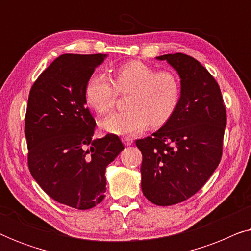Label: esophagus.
<instances>
[{
    "instance_id": "34e87169",
    "label": "esophagus",
    "mask_w": 251,
    "mask_h": 251,
    "mask_svg": "<svg viewBox=\"0 0 251 251\" xmlns=\"http://www.w3.org/2000/svg\"><path fill=\"white\" fill-rule=\"evenodd\" d=\"M122 142L125 143V145L128 146V145H131V144L133 143V139L129 136H125V137H122Z\"/></svg>"
}]
</instances>
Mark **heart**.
Listing matches in <instances>:
<instances>
[{"label": "heart", "mask_w": 251, "mask_h": 251, "mask_svg": "<svg viewBox=\"0 0 251 251\" xmlns=\"http://www.w3.org/2000/svg\"><path fill=\"white\" fill-rule=\"evenodd\" d=\"M119 92L129 94L130 111L114 113L100 121V126L115 135H135L150 123L155 128L169 122L180 101L181 87L171 71H156L139 60L128 61L114 70V82L104 73L91 74L84 88L89 107L98 114L111 112Z\"/></svg>", "instance_id": "obj_1"}]
</instances>
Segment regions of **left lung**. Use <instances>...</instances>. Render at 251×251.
I'll use <instances>...</instances> for the list:
<instances>
[{
  "label": "left lung",
  "instance_id": "1",
  "mask_svg": "<svg viewBox=\"0 0 251 251\" xmlns=\"http://www.w3.org/2000/svg\"><path fill=\"white\" fill-rule=\"evenodd\" d=\"M180 76L175 115L152 136L136 140L143 154V194L156 205H173L197 193L221 162L226 109L214 76L184 53L156 57Z\"/></svg>",
  "mask_w": 251,
  "mask_h": 251
}]
</instances>
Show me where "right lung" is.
<instances>
[{
    "label": "right lung",
    "mask_w": 251,
    "mask_h": 251,
    "mask_svg": "<svg viewBox=\"0 0 251 251\" xmlns=\"http://www.w3.org/2000/svg\"><path fill=\"white\" fill-rule=\"evenodd\" d=\"M106 54L65 53L34 82L25 116L28 168L54 201L87 210L106 192V167L125 149L116 135L94 139L84 88Z\"/></svg>",
    "instance_id": "right-lung-1"
}]
</instances>
